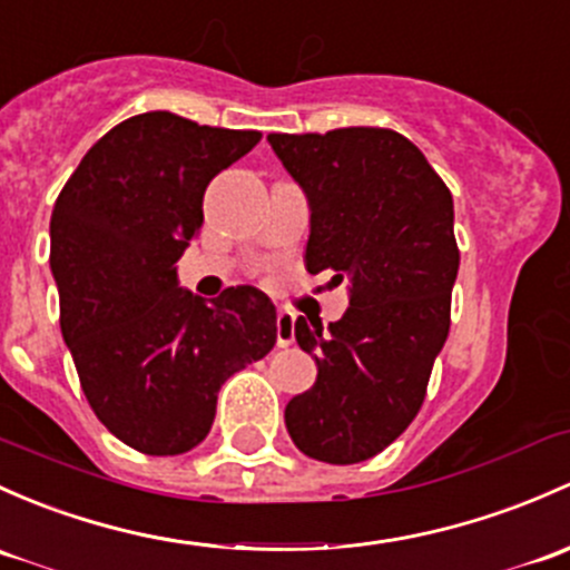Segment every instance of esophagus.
Masks as SVG:
<instances>
[{"label": "esophagus", "mask_w": 570, "mask_h": 570, "mask_svg": "<svg viewBox=\"0 0 570 570\" xmlns=\"http://www.w3.org/2000/svg\"><path fill=\"white\" fill-rule=\"evenodd\" d=\"M275 338H278L281 350L295 344V314L278 311V316H275Z\"/></svg>", "instance_id": "34e87169"}]
</instances>
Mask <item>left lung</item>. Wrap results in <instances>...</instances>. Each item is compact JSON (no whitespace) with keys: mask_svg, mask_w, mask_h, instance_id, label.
Segmentation results:
<instances>
[{"mask_svg":"<svg viewBox=\"0 0 570 570\" xmlns=\"http://www.w3.org/2000/svg\"><path fill=\"white\" fill-rule=\"evenodd\" d=\"M267 141L308 196V273L350 278L338 322H295L316 382L286 404L284 421L305 456L357 464L415 421L451 331L453 196L395 130L269 134Z\"/></svg>","mask_w":570,"mask_h":570,"instance_id":"obj_1","label":"left lung"}]
</instances>
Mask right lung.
I'll return each instance as SVG.
<instances>
[{"mask_svg": "<svg viewBox=\"0 0 570 570\" xmlns=\"http://www.w3.org/2000/svg\"><path fill=\"white\" fill-rule=\"evenodd\" d=\"M259 130L171 111L125 119L92 144L51 213L59 325L81 391L117 440L177 456L209 434L218 391L275 346V305L254 286L218 301L179 289L177 259L205 224L218 171Z\"/></svg>", "mask_w": 570, "mask_h": 570, "instance_id": "obj_1", "label": "right lung"}]
</instances>
